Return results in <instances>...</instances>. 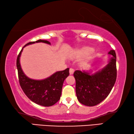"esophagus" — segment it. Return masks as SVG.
Listing matches in <instances>:
<instances>
[{"mask_svg":"<svg viewBox=\"0 0 134 134\" xmlns=\"http://www.w3.org/2000/svg\"><path fill=\"white\" fill-rule=\"evenodd\" d=\"M74 73V69L71 68L69 69V74L70 75H73Z\"/></svg>","mask_w":134,"mask_h":134,"instance_id":"1","label":"esophagus"}]
</instances>
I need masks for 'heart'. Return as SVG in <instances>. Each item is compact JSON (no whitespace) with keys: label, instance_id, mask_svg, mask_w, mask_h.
I'll return each instance as SVG.
<instances>
[{"label":"heart","instance_id":"obj_1","mask_svg":"<svg viewBox=\"0 0 134 134\" xmlns=\"http://www.w3.org/2000/svg\"><path fill=\"white\" fill-rule=\"evenodd\" d=\"M95 53V51L91 49L90 47L83 46L75 52V56L77 58H82L83 56H86V60H90L93 57Z\"/></svg>","mask_w":134,"mask_h":134}]
</instances>
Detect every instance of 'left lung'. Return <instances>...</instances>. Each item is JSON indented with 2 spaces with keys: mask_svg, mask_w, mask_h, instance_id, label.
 Returning a JSON list of instances; mask_svg holds the SVG:
<instances>
[{
  "mask_svg": "<svg viewBox=\"0 0 134 134\" xmlns=\"http://www.w3.org/2000/svg\"><path fill=\"white\" fill-rule=\"evenodd\" d=\"M106 66L91 75L79 70L74 74L76 81V94L79 102L86 106H95L103 101L111 92L116 79V56L114 50Z\"/></svg>",
  "mask_w": 134,
  "mask_h": 134,
  "instance_id": "1",
  "label": "left lung"
}]
</instances>
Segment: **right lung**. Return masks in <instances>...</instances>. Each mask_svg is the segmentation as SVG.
I'll list each match as a JSON object with an SVG mask.
<instances>
[{
  "mask_svg": "<svg viewBox=\"0 0 134 134\" xmlns=\"http://www.w3.org/2000/svg\"><path fill=\"white\" fill-rule=\"evenodd\" d=\"M38 42L51 44L48 41L39 39L35 42H29L23 48ZM23 48L19 53L16 60L19 81L21 88L25 95L32 102L43 107L52 106L60 99L63 82L69 76V69L56 72L52 75L42 80H35L28 78L23 73L20 64V57Z\"/></svg>",
  "mask_w": 134,
  "mask_h": 134,
  "instance_id": "obj_1",
  "label": "right lung"
}]
</instances>
